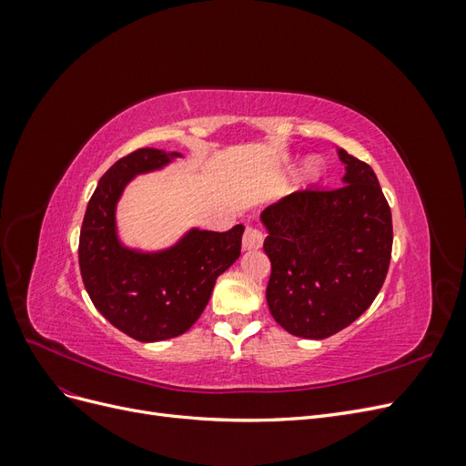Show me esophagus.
<instances>
[{"instance_id": "34e87169", "label": "esophagus", "mask_w": 466, "mask_h": 466, "mask_svg": "<svg viewBox=\"0 0 466 466\" xmlns=\"http://www.w3.org/2000/svg\"><path fill=\"white\" fill-rule=\"evenodd\" d=\"M264 243V235L258 228H247L243 235V248L245 250H257Z\"/></svg>"}]
</instances>
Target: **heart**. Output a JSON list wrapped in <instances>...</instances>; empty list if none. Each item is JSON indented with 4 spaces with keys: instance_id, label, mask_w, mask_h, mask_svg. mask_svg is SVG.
I'll return each mask as SVG.
<instances>
[{
    "instance_id": "heart-1",
    "label": "heart",
    "mask_w": 466,
    "mask_h": 466,
    "mask_svg": "<svg viewBox=\"0 0 466 466\" xmlns=\"http://www.w3.org/2000/svg\"><path fill=\"white\" fill-rule=\"evenodd\" d=\"M320 175H322V165H320V161L315 159V157H311V159H307L305 165L301 167L298 182H299V185H313L315 180H319Z\"/></svg>"
}]
</instances>
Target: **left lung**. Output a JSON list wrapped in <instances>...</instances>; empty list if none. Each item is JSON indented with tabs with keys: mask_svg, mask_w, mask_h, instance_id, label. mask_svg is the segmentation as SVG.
<instances>
[{
	"mask_svg": "<svg viewBox=\"0 0 466 466\" xmlns=\"http://www.w3.org/2000/svg\"><path fill=\"white\" fill-rule=\"evenodd\" d=\"M342 187L301 190L268 206L266 301L281 329L322 340L368 311L387 278L392 218L373 168L338 149Z\"/></svg>",
	"mask_w": 466,
	"mask_h": 466,
	"instance_id": "8db88e82",
	"label": "left lung"
}]
</instances>
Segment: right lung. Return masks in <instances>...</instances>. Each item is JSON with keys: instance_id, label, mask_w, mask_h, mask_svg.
I'll use <instances>...</instances> for the list:
<instances>
[{"instance_id": "obj_1", "label": "right lung", "mask_w": 466, "mask_h": 466, "mask_svg": "<svg viewBox=\"0 0 466 466\" xmlns=\"http://www.w3.org/2000/svg\"><path fill=\"white\" fill-rule=\"evenodd\" d=\"M182 157L142 147L98 180L79 235V270L96 311L139 342L185 334L200 319L216 279L241 255L245 228L225 233L190 229L173 247L144 252L122 245L116 206L128 182Z\"/></svg>"}]
</instances>
